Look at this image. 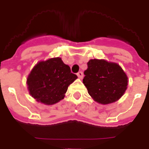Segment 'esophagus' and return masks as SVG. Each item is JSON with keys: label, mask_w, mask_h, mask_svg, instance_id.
Listing matches in <instances>:
<instances>
[{"label": "esophagus", "mask_w": 149, "mask_h": 149, "mask_svg": "<svg viewBox=\"0 0 149 149\" xmlns=\"http://www.w3.org/2000/svg\"><path fill=\"white\" fill-rule=\"evenodd\" d=\"M77 77H79V79H82V78H83V77H84V73H83L82 72H77Z\"/></svg>", "instance_id": "esophagus-1"}]
</instances>
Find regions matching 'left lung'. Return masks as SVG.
I'll use <instances>...</instances> for the list:
<instances>
[{
	"label": "left lung",
	"instance_id": "obj_1",
	"mask_svg": "<svg viewBox=\"0 0 149 149\" xmlns=\"http://www.w3.org/2000/svg\"><path fill=\"white\" fill-rule=\"evenodd\" d=\"M84 71L83 83L95 101L109 104L120 99L127 88L128 78L116 63L104 59H91Z\"/></svg>",
	"mask_w": 149,
	"mask_h": 149
}]
</instances>
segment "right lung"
I'll return each mask as SVG.
<instances>
[{
	"label": "right lung",
	"mask_w": 149,
	"mask_h": 149,
	"mask_svg": "<svg viewBox=\"0 0 149 149\" xmlns=\"http://www.w3.org/2000/svg\"><path fill=\"white\" fill-rule=\"evenodd\" d=\"M77 79L70 66L56 57L38 62L28 76L27 86L36 101L52 105L64 98L68 86Z\"/></svg>",
	"instance_id": "obj_1"
}]
</instances>
